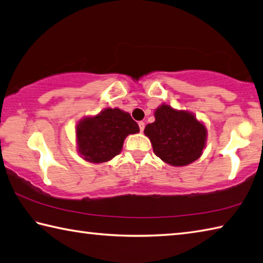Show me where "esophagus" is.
<instances>
[{
	"label": "esophagus",
	"instance_id": "obj_1",
	"mask_svg": "<svg viewBox=\"0 0 263 263\" xmlns=\"http://www.w3.org/2000/svg\"><path fill=\"white\" fill-rule=\"evenodd\" d=\"M138 125H139L140 132L144 131V128H145V123H144V122H139V123H138Z\"/></svg>",
	"mask_w": 263,
	"mask_h": 263
}]
</instances>
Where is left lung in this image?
<instances>
[{
	"instance_id": "left-lung-1",
	"label": "left lung",
	"mask_w": 263,
	"mask_h": 263,
	"mask_svg": "<svg viewBox=\"0 0 263 263\" xmlns=\"http://www.w3.org/2000/svg\"><path fill=\"white\" fill-rule=\"evenodd\" d=\"M154 117L144 133L157 157L173 166H185L202 155L208 130L193 112L162 103L154 110Z\"/></svg>"
}]
</instances>
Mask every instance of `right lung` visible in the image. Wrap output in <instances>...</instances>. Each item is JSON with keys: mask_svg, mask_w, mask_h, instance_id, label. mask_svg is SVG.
I'll return each instance as SVG.
<instances>
[{"mask_svg": "<svg viewBox=\"0 0 263 263\" xmlns=\"http://www.w3.org/2000/svg\"><path fill=\"white\" fill-rule=\"evenodd\" d=\"M139 131L130 114L119 108H106L76 124L77 153L90 163H106L122 152L127 136Z\"/></svg>", "mask_w": 263, "mask_h": 263, "instance_id": "obj_1", "label": "right lung"}]
</instances>
